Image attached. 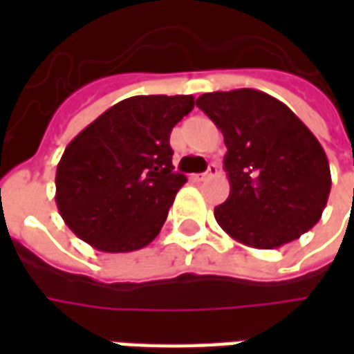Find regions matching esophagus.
I'll use <instances>...</instances> for the list:
<instances>
[{
  "instance_id": "esophagus-1",
  "label": "esophagus",
  "mask_w": 354,
  "mask_h": 354,
  "mask_svg": "<svg viewBox=\"0 0 354 354\" xmlns=\"http://www.w3.org/2000/svg\"><path fill=\"white\" fill-rule=\"evenodd\" d=\"M218 172H220L218 165H216V162H210V165H208L207 172H203V174H195V176H192V178L193 180H197V182H203V180H208V178L216 176Z\"/></svg>"
}]
</instances>
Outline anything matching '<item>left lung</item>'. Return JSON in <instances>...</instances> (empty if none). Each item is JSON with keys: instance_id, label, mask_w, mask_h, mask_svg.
<instances>
[{"instance_id": "8db88e82", "label": "left lung", "mask_w": 354, "mask_h": 354, "mask_svg": "<svg viewBox=\"0 0 354 354\" xmlns=\"http://www.w3.org/2000/svg\"><path fill=\"white\" fill-rule=\"evenodd\" d=\"M222 131L230 197L214 208L231 239L279 248L319 222L332 178L326 153L299 117L256 88L207 93L195 102Z\"/></svg>"}]
</instances>
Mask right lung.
<instances>
[{
  "label": "right lung",
  "mask_w": 354,
  "mask_h": 354,
  "mask_svg": "<svg viewBox=\"0 0 354 354\" xmlns=\"http://www.w3.org/2000/svg\"><path fill=\"white\" fill-rule=\"evenodd\" d=\"M195 106L192 94L117 102L68 144L57 167V207L96 250L132 252L153 241L178 189L170 132Z\"/></svg>",
  "instance_id": "obj_1"
}]
</instances>
